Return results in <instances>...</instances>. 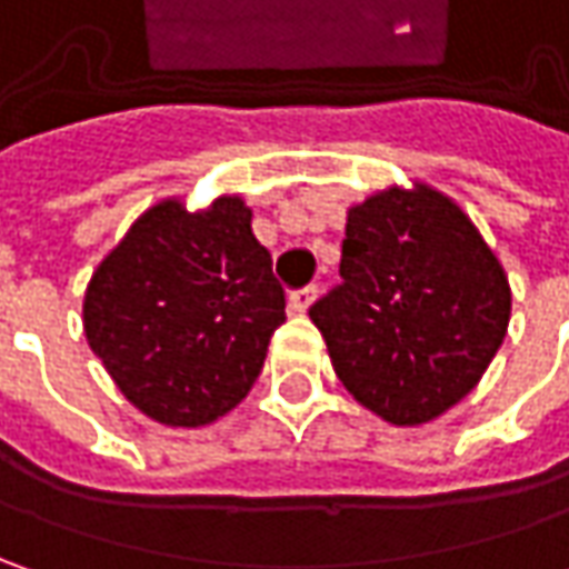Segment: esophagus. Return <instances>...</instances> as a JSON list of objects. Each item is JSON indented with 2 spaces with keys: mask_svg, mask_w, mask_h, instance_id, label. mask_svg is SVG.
Here are the masks:
<instances>
[{
  "mask_svg": "<svg viewBox=\"0 0 569 569\" xmlns=\"http://www.w3.org/2000/svg\"><path fill=\"white\" fill-rule=\"evenodd\" d=\"M313 300H317V288H313V284H307V288H300V291H291V297H288V307H291V313H307Z\"/></svg>",
  "mask_w": 569,
  "mask_h": 569,
  "instance_id": "esophagus-1",
  "label": "esophagus"
}]
</instances>
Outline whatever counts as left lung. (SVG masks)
Instances as JSON below:
<instances>
[{"label":"left lung","mask_w":569,"mask_h":569,"mask_svg":"<svg viewBox=\"0 0 569 569\" xmlns=\"http://www.w3.org/2000/svg\"><path fill=\"white\" fill-rule=\"evenodd\" d=\"M339 272L310 319L345 389L389 425L440 418L503 345L507 272L469 214L427 183L348 208Z\"/></svg>","instance_id":"obj_1"}]
</instances>
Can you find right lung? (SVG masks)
Here are the masks:
<instances>
[{
  "label": "right lung",
  "mask_w": 569,
  "mask_h": 569,
  "mask_svg": "<svg viewBox=\"0 0 569 569\" xmlns=\"http://www.w3.org/2000/svg\"><path fill=\"white\" fill-rule=\"evenodd\" d=\"M240 196L189 211L151 206L84 291V336L117 389L151 421L202 427L247 399L284 291Z\"/></svg>",
  "instance_id": "obj_1"
}]
</instances>
